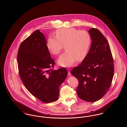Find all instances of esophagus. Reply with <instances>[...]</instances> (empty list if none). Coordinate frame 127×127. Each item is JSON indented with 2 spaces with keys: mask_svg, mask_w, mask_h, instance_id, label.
Instances as JSON below:
<instances>
[{
  "mask_svg": "<svg viewBox=\"0 0 127 127\" xmlns=\"http://www.w3.org/2000/svg\"><path fill=\"white\" fill-rule=\"evenodd\" d=\"M67 71H68V75H69V76L71 75V73H70V70L68 69Z\"/></svg>",
  "mask_w": 127,
  "mask_h": 127,
  "instance_id": "34e87169",
  "label": "esophagus"
}]
</instances>
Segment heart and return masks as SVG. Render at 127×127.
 I'll return each mask as SVG.
<instances>
[{
	"mask_svg": "<svg viewBox=\"0 0 127 127\" xmlns=\"http://www.w3.org/2000/svg\"><path fill=\"white\" fill-rule=\"evenodd\" d=\"M56 36H49L46 47L52 54H59L64 45L66 50L58 60V64L62 66H70L77 61L83 60L88 54L91 43L90 34L85 30L74 28H63L57 30Z\"/></svg>",
	"mask_w": 127,
	"mask_h": 127,
	"instance_id": "heart-1",
	"label": "heart"
}]
</instances>
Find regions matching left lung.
Wrapping results in <instances>:
<instances>
[{"instance_id":"8db88e82","label":"left lung","mask_w":127,"mask_h":127,"mask_svg":"<svg viewBox=\"0 0 127 127\" xmlns=\"http://www.w3.org/2000/svg\"><path fill=\"white\" fill-rule=\"evenodd\" d=\"M90 49L82 63L71 70L79 81L78 97L87 102L101 99L110 86L114 74L113 60L108 42L102 33L92 28Z\"/></svg>"}]
</instances>
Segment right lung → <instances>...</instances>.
<instances>
[{
	"label": "right lung",
	"instance_id": "1",
	"mask_svg": "<svg viewBox=\"0 0 127 127\" xmlns=\"http://www.w3.org/2000/svg\"><path fill=\"white\" fill-rule=\"evenodd\" d=\"M43 33L37 30L21 43L17 56L24 85L33 96L48 103L59 98L60 87L67 75L64 68L53 70L55 61L46 47Z\"/></svg>",
	"mask_w": 127,
	"mask_h": 127
}]
</instances>
